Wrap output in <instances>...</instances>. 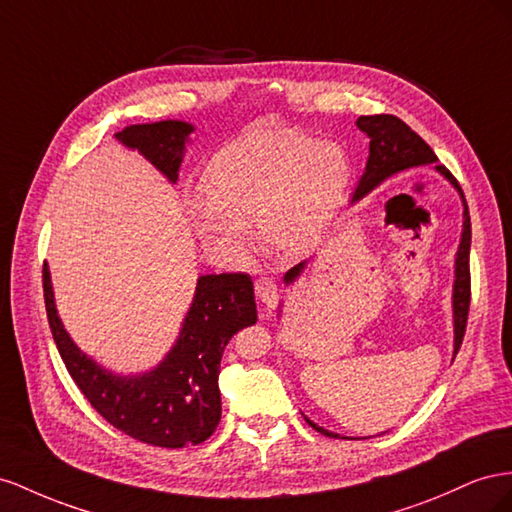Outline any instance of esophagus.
<instances>
[{"mask_svg":"<svg viewBox=\"0 0 512 512\" xmlns=\"http://www.w3.org/2000/svg\"><path fill=\"white\" fill-rule=\"evenodd\" d=\"M255 294L268 309H274L276 302H279V289H276V283L270 276H259V279H255Z\"/></svg>","mask_w":512,"mask_h":512,"instance_id":"1","label":"esophagus"}]
</instances>
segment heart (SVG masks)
Wrapping results in <instances>:
<instances>
[{
    "label": "heart",
    "instance_id": "1",
    "mask_svg": "<svg viewBox=\"0 0 512 512\" xmlns=\"http://www.w3.org/2000/svg\"><path fill=\"white\" fill-rule=\"evenodd\" d=\"M352 178L339 143L302 133L257 130L218 152L206 188L186 195V212L201 238L238 253L248 223L276 255L313 246Z\"/></svg>",
    "mask_w": 512,
    "mask_h": 512
}]
</instances>
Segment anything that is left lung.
I'll return each instance as SVG.
<instances>
[{
	"label": "left lung",
	"instance_id": "1",
	"mask_svg": "<svg viewBox=\"0 0 512 512\" xmlns=\"http://www.w3.org/2000/svg\"><path fill=\"white\" fill-rule=\"evenodd\" d=\"M358 128L362 133H367L371 143H369V160H367V169H364L362 178L356 186V193L352 201L360 199L362 195H367L369 191L384 182L390 175L399 173L403 169L410 167H420V165H435V169L444 173L450 180V184H455L457 191L461 193L463 199V233H461V244L457 251V261H455V291H452V309H455V354L459 352V347L463 343V334L467 326V313H470V300H472V283H470V244H472V223H470V212H467V201L461 191L459 182L452 178V173L444 167L437 165V156L429 148V145L422 141L420 135H416L414 130L407 126L403 120H399L397 115H388V113H379V115H360L356 120ZM304 264H298L296 268H291L285 274V283H294L296 276H300ZM309 425L324 433L328 437H339L326 429L317 427L315 422L306 418Z\"/></svg>",
	"mask_w": 512,
	"mask_h": 512
}]
</instances>
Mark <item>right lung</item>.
Masks as SVG:
<instances>
[{
	"label": "right lung",
	"mask_w": 512,
	"mask_h": 512,
	"mask_svg": "<svg viewBox=\"0 0 512 512\" xmlns=\"http://www.w3.org/2000/svg\"><path fill=\"white\" fill-rule=\"evenodd\" d=\"M191 133V124L167 120L128 126L115 133V139L139 150L175 182L184 141ZM42 289L57 352L83 397L109 425L160 448L197 446L216 431L221 420L218 373L225 345L238 330L257 321L251 276L244 272L201 276L178 343L154 371L139 377H118L100 369L72 343L55 311L47 266L42 268Z\"/></svg>",
	"instance_id": "add662e5"
}]
</instances>
